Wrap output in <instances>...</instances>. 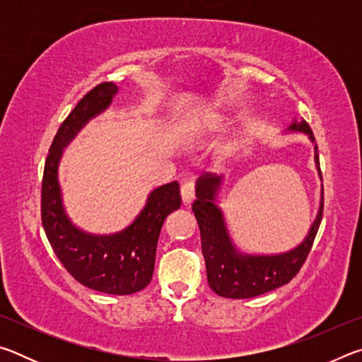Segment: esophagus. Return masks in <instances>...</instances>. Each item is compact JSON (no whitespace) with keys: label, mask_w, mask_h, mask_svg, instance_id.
Returning <instances> with one entry per match:
<instances>
[{"label":"esophagus","mask_w":362,"mask_h":362,"mask_svg":"<svg viewBox=\"0 0 362 362\" xmlns=\"http://www.w3.org/2000/svg\"><path fill=\"white\" fill-rule=\"evenodd\" d=\"M194 189H196L194 182L188 180V182L183 183L182 188H180V194H182V201H183V203H185V204L192 203V201L194 199Z\"/></svg>","instance_id":"esophagus-1"}]
</instances>
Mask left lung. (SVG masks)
Listing matches in <instances>:
<instances>
[{"label":"left lung","instance_id":"left-lung-1","mask_svg":"<svg viewBox=\"0 0 362 362\" xmlns=\"http://www.w3.org/2000/svg\"><path fill=\"white\" fill-rule=\"evenodd\" d=\"M289 129L308 134L311 142L315 144V161L321 175L317 145L308 122L305 119L293 122ZM218 185V177L206 174L196 188V199L193 203V212L201 231V246H203L207 281H209L211 289L220 297L250 298L289 283L303 267L311 246H313L322 218L324 198L315 223L311 225L308 236L300 246L279 255H243L233 247L228 233L225 230L222 211L214 203Z\"/></svg>","mask_w":362,"mask_h":362}]
</instances>
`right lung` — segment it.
<instances>
[{"label":"right lung","mask_w":362,"mask_h":362,"mask_svg":"<svg viewBox=\"0 0 362 362\" xmlns=\"http://www.w3.org/2000/svg\"><path fill=\"white\" fill-rule=\"evenodd\" d=\"M116 93L118 86L112 81L94 86L60 124L42 173L41 222L57 259L78 283L113 296H129L150 284L163 223L182 204L179 182L153 189L134 223L110 236L88 235L70 222L57 182L62 148L86 122L110 105Z\"/></svg>","instance_id":"right-lung-1"}]
</instances>
